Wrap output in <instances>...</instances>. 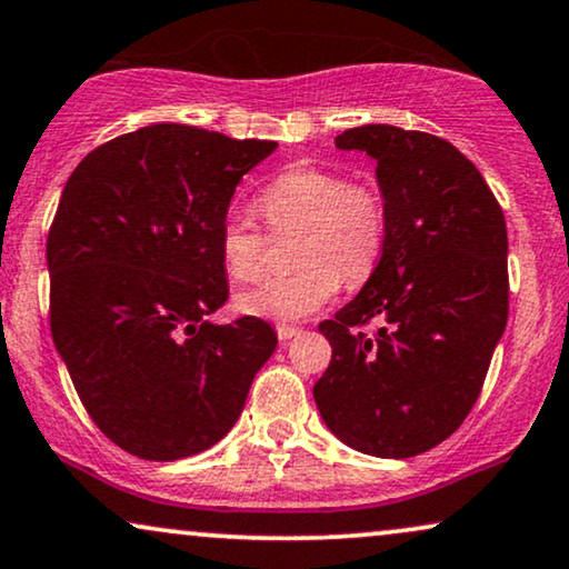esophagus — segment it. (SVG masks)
I'll list each match as a JSON object with an SVG mask.
<instances>
[{
	"instance_id": "obj_1",
	"label": "esophagus",
	"mask_w": 569,
	"mask_h": 569,
	"mask_svg": "<svg viewBox=\"0 0 569 569\" xmlns=\"http://www.w3.org/2000/svg\"><path fill=\"white\" fill-rule=\"evenodd\" d=\"M276 333H278L280 341H289V338H293V336L299 333V328H297V326H286V322H280V326L276 328Z\"/></svg>"
}]
</instances>
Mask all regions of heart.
<instances>
[{"instance_id":"b5f03b06","label":"heart","mask_w":569,"mask_h":569,"mask_svg":"<svg viewBox=\"0 0 569 569\" xmlns=\"http://www.w3.org/2000/svg\"><path fill=\"white\" fill-rule=\"evenodd\" d=\"M257 207L272 233L301 231L293 249L299 270L241 293L236 307L243 315L301 320L336 297L341 278L359 286L378 268L388 210L372 183L349 181L343 172L328 168H293L264 186ZM218 247L228 276L241 283L262 278L268 268L264 236L241 214L222 220Z\"/></svg>"}]
</instances>
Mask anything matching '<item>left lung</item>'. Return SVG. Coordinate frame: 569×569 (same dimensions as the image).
I'll use <instances>...</instances> for the list:
<instances>
[{
    "label": "left lung",
    "instance_id": "1",
    "mask_svg": "<svg viewBox=\"0 0 569 569\" xmlns=\"http://www.w3.org/2000/svg\"><path fill=\"white\" fill-rule=\"evenodd\" d=\"M336 147L378 162L388 233L362 291L320 322L333 357L315 405L351 449L407 459L455 433L483 388L509 315L505 212L438 136L359 126ZM370 319L376 335L356 330Z\"/></svg>",
    "mask_w": 569,
    "mask_h": 569
}]
</instances>
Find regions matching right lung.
Returning <instances> with one entry per match:
<instances>
[{
    "mask_svg": "<svg viewBox=\"0 0 569 569\" xmlns=\"http://www.w3.org/2000/svg\"><path fill=\"white\" fill-rule=\"evenodd\" d=\"M276 147L154 123L97 147L64 183L47 239L52 338L128 455L172 462L218 443L278 347L260 318H207L228 299V204Z\"/></svg>",
    "mask_w": 569,
    "mask_h": 569,
    "instance_id": "add662e5",
    "label": "right lung"
}]
</instances>
